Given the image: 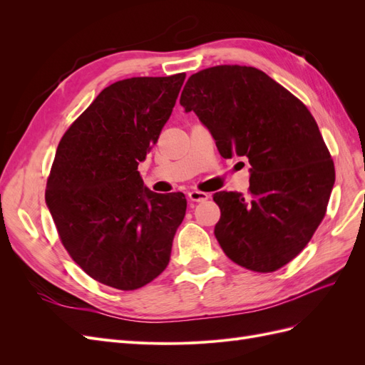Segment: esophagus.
<instances>
[{
    "label": "esophagus",
    "instance_id": "esophagus-1",
    "mask_svg": "<svg viewBox=\"0 0 365 365\" xmlns=\"http://www.w3.org/2000/svg\"><path fill=\"white\" fill-rule=\"evenodd\" d=\"M208 197H210V195L205 192H200V190L189 192V200L192 202H202V201H207Z\"/></svg>",
    "mask_w": 365,
    "mask_h": 365
}]
</instances>
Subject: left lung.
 Here are the masks:
<instances>
[{
	"mask_svg": "<svg viewBox=\"0 0 365 365\" xmlns=\"http://www.w3.org/2000/svg\"><path fill=\"white\" fill-rule=\"evenodd\" d=\"M220 155L247 157L250 189L213 195L215 236L235 263L272 272L300 254L326 215L335 168L306 105L268 74L217 65L192 74L180 98Z\"/></svg>",
	"mask_w": 365,
	"mask_h": 365,
	"instance_id": "8db88e82",
	"label": "left lung"
}]
</instances>
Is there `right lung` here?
<instances>
[{
    "mask_svg": "<svg viewBox=\"0 0 365 365\" xmlns=\"http://www.w3.org/2000/svg\"><path fill=\"white\" fill-rule=\"evenodd\" d=\"M185 79L130 77L106 86L59 141L46 201L62 245L93 277L120 291L165 269L187 201L143 185L138 163L158 141Z\"/></svg>",
    "mask_w": 365,
    "mask_h": 365,
    "instance_id": "add662e5",
    "label": "right lung"
}]
</instances>
